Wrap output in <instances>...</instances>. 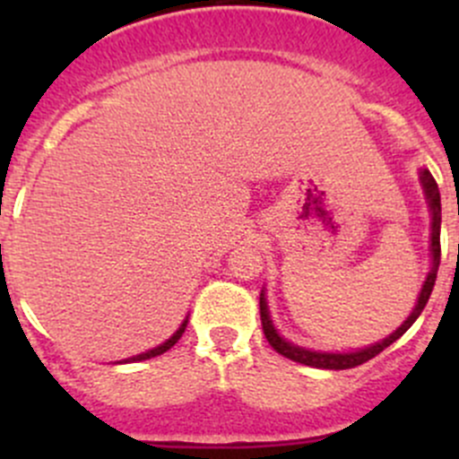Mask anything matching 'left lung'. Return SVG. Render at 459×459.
<instances>
[{
  "label": "left lung",
  "instance_id": "left-lung-1",
  "mask_svg": "<svg viewBox=\"0 0 459 459\" xmlns=\"http://www.w3.org/2000/svg\"><path fill=\"white\" fill-rule=\"evenodd\" d=\"M420 184H422V191L424 197H427L429 204V211H430V268H429V275L424 280L422 290L418 295V302H415V308L411 311V316L404 319L400 328L391 333L388 337H384L382 342H375L371 346H364V349L358 351H349V353H340V351H316V349H307V346H298L293 342L284 340L280 335V331L275 328L271 319V311H268V302H266V295H259V316H262V328H264V335H266L268 344L277 351L280 355L284 358L293 359V362L304 364V367H313V368H328V371H344V368H355L359 364L368 362L373 359L375 355L382 353L386 346H391L393 342L400 340L411 326H413L415 319L420 317V313L424 311L427 307L429 298H430V290L435 286V277H437V268H439V226H442V204H439V188L435 184L433 175L429 173L427 169H420Z\"/></svg>",
  "mask_w": 459,
  "mask_h": 459
}]
</instances>
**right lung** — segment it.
<instances>
[{
    "label": "right lung",
    "mask_w": 459,
    "mask_h": 459,
    "mask_svg": "<svg viewBox=\"0 0 459 459\" xmlns=\"http://www.w3.org/2000/svg\"><path fill=\"white\" fill-rule=\"evenodd\" d=\"M186 324H188V316L184 317V322L179 324V328H178V331L173 333V335L169 337V340H166V342H161V344H160V346H155V349L146 351V353L133 355V358H126V359H122V362H119V364H128V362H142V359H151V358H157V355L166 353V351H169V349H173V346L178 344V340H179V337H182V333L186 331Z\"/></svg>",
    "instance_id": "right-lung-1"
}]
</instances>
